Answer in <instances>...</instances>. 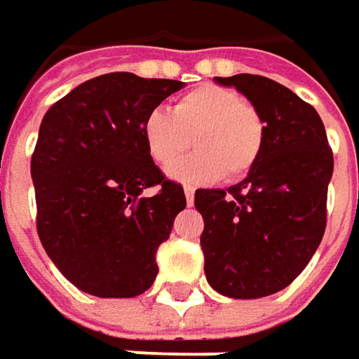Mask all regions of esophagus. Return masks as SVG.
<instances>
[{"mask_svg": "<svg viewBox=\"0 0 359 359\" xmlns=\"http://www.w3.org/2000/svg\"><path fill=\"white\" fill-rule=\"evenodd\" d=\"M184 199H187L189 205H193V201H195V191H193L191 187H184Z\"/></svg>", "mask_w": 359, "mask_h": 359, "instance_id": "1", "label": "esophagus"}]
</instances>
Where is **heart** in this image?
I'll return each instance as SVG.
<instances>
[{"label":"heart","instance_id":"b5f03b06","mask_svg":"<svg viewBox=\"0 0 359 359\" xmlns=\"http://www.w3.org/2000/svg\"><path fill=\"white\" fill-rule=\"evenodd\" d=\"M194 135L196 151L168 166V177L184 184L213 182L222 175L241 179L259 162L265 123L243 96L226 86L201 83L182 94L172 113L156 107L142 118V137L156 164H168Z\"/></svg>","mask_w":359,"mask_h":359}]
</instances>
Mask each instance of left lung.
Returning <instances> with one entry per match:
<instances>
[{
	"instance_id": "8db88e82",
	"label": "left lung",
	"mask_w": 359,
	"mask_h": 359,
	"mask_svg": "<svg viewBox=\"0 0 359 359\" xmlns=\"http://www.w3.org/2000/svg\"><path fill=\"white\" fill-rule=\"evenodd\" d=\"M265 123L259 162L238 184L197 189L205 277L222 296L252 300L287 287L323 241L333 154L318 113L263 76L215 78Z\"/></svg>"
}]
</instances>
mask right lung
Wrapping results in <instances>:
<instances>
[{"mask_svg": "<svg viewBox=\"0 0 359 359\" xmlns=\"http://www.w3.org/2000/svg\"><path fill=\"white\" fill-rule=\"evenodd\" d=\"M182 86L104 74L43 116L30 162L36 230L55 267L86 294L133 298L158 276L156 250L187 199L149 158L142 118ZM149 186L158 187L151 198Z\"/></svg>", "mask_w": 359, "mask_h": 359, "instance_id": "1", "label": "right lung"}]
</instances>
